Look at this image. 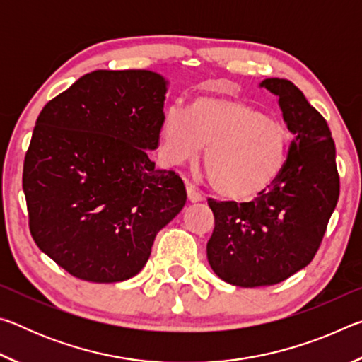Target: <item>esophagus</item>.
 Wrapping results in <instances>:
<instances>
[{"instance_id": "34e87169", "label": "esophagus", "mask_w": 362, "mask_h": 362, "mask_svg": "<svg viewBox=\"0 0 362 362\" xmlns=\"http://www.w3.org/2000/svg\"><path fill=\"white\" fill-rule=\"evenodd\" d=\"M187 196L189 203H199V201H203V196L196 192L192 183H187Z\"/></svg>"}]
</instances>
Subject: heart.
Listing matches in <instances>:
<instances>
[{
	"mask_svg": "<svg viewBox=\"0 0 362 362\" xmlns=\"http://www.w3.org/2000/svg\"><path fill=\"white\" fill-rule=\"evenodd\" d=\"M204 146V169L214 192L231 201H249L284 170L291 136L283 122L240 99L204 95L189 110L170 103L163 119L168 161H192Z\"/></svg>",
	"mask_w": 362,
	"mask_h": 362,
	"instance_id": "heart-1",
	"label": "heart"
}]
</instances>
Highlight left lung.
Returning <instances> with one entry per match:
<instances>
[{"instance_id":"left-lung-1","label":"left lung","mask_w":362,"mask_h":362,"mask_svg":"<svg viewBox=\"0 0 362 362\" xmlns=\"http://www.w3.org/2000/svg\"><path fill=\"white\" fill-rule=\"evenodd\" d=\"M293 134L286 168L250 203L209 199L216 218L207 260L217 276L240 287L273 286L313 260L339 201L335 144L326 119L296 84L267 78Z\"/></svg>"}]
</instances>
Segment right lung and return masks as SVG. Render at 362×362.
<instances>
[{"instance_id": "right-lung-1", "label": "right lung", "mask_w": 362, "mask_h": 362, "mask_svg": "<svg viewBox=\"0 0 362 362\" xmlns=\"http://www.w3.org/2000/svg\"><path fill=\"white\" fill-rule=\"evenodd\" d=\"M169 81L150 70H95L47 102L23 163L30 233L75 278L119 283L145 267L158 231L187 203L158 169Z\"/></svg>"}]
</instances>
